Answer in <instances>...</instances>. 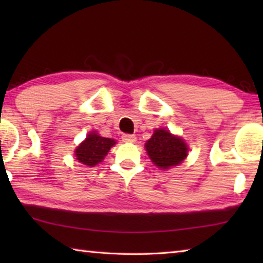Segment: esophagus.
<instances>
[{
	"label": "esophagus",
	"instance_id": "34e87169",
	"mask_svg": "<svg viewBox=\"0 0 263 263\" xmlns=\"http://www.w3.org/2000/svg\"><path fill=\"white\" fill-rule=\"evenodd\" d=\"M122 139L124 142H135L137 138L135 135H127V133H125V135L122 136Z\"/></svg>",
	"mask_w": 263,
	"mask_h": 263
}]
</instances>
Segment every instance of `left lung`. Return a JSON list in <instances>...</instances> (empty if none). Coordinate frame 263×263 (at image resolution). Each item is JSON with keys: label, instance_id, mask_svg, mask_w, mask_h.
<instances>
[{"label": "left lung", "instance_id": "1", "mask_svg": "<svg viewBox=\"0 0 263 263\" xmlns=\"http://www.w3.org/2000/svg\"><path fill=\"white\" fill-rule=\"evenodd\" d=\"M145 147L152 162L163 169L180 164L188 155L185 142L167 130H155Z\"/></svg>", "mask_w": 263, "mask_h": 263}]
</instances>
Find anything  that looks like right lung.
<instances>
[{
    "label": "right lung",
    "mask_w": 263,
    "mask_h": 263,
    "mask_svg": "<svg viewBox=\"0 0 263 263\" xmlns=\"http://www.w3.org/2000/svg\"><path fill=\"white\" fill-rule=\"evenodd\" d=\"M115 144L116 141L114 139L101 137L92 132L89 133L86 140L81 142V145L75 151V155L79 162L89 167H94L104 159L111 146Z\"/></svg>",
    "instance_id": "obj_1"
}]
</instances>
